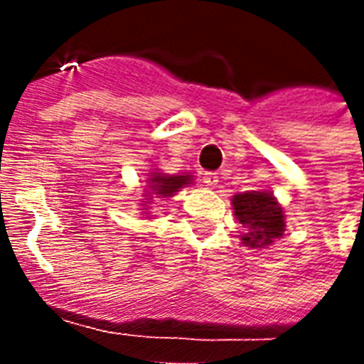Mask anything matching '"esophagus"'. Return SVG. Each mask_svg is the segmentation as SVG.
I'll list each match as a JSON object with an SVG mask.
<instances>
[{
    "instance_id": "obj_1",
    "label": "esophagus",
    "mask_w": 364,
    "mask_h": 364,
    "mask_svg": "<svg viewBox=\"0 0 364 364\" xmlns=\"http://www.w3.org/2000/svg\"><path fill=\"white\" fill-rule=\"evenodd\" d=\"M203 181H205L208 187H216V185H218V173L208 171V173H205V177H203Z\"/></svg>"
}]
</instances>
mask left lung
<instances>
[{
  "instance_id": "1",
  "label": "left lung",
  "mask_w": 364,
  "mask_h": 364,
  "mask_svg": "<svg viewBox=\"0 0 364 364\" xmlns=\"http://www.w3.org/2000/svg\"><path fill=\"white\" fill-rule=\"evenodd\" d=\"M234 214L247 232L242 244L247 247H265L279 240L284 232V213L277 198L265 191H247L232 198Z\"/></svg>"
}]
</instances>
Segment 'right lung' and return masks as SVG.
<instances>
[{
    "mask_svg": "<svg viewBox=\"0 0 364 364\" xmlns=\"http://www.w3.org/2000/svg\"><path fill=\"white\" fill-rule=\"evenodd\" d=\"M193 183V175H167L161 173V171H151L150 179H148V191L142 198L144 206L150 205L154 195L158 198H167L173 197L177 191ZM142 210H148V208H142Z\"/></svg>",
    "mask_w": 364,
    "mask_h": 364,
    "instance_id": "1",
    "label": "right lung"
}]
</instances>
